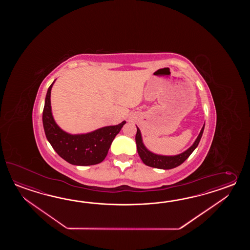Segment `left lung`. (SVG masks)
<instances>
[{
	"instance_id": "left-lung-1",
	"label": "left lung",
	"mask_w": 250,
	"mask_h": 250,
	"mask_svg": "<svg viewBox=\"0 0 250 250\" xmlns=\"http://www.w3.org/2000/svg\"><path fill=\"white\" fill-rule=\"evenodd\" d=\"M204 128H205V124L201 128L200 133L198 134L195 142L193 143L189 148L187 149L186 151L182 152L181 154H176V155H163V154H154L146 147V146L143 143L140 129L137 127L136 143H137L138 154L144 164L147 166L153 167V168L163 169V170L173 169L175 167H178L179 165H181V164H183L188 158V156L193 153V151L197 148L199 141L202 138Z\"/></svg>"
}]
</instances>
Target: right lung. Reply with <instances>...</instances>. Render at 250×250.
Masks as SVG:
<instances>
[{
  "instance_id": "add662e5",
  "label": "right lung",
  "mask_w": 250,
  "mask_h": 250,
  "mask_svg": "<svg viewBox=\"0 0 250 250\" xmlns=\"http://www.w3.org/2000/svg\"><path fill=\"white\" fill-rule=\"evenodd\" d=\"M48 88L42 111V125L49 143L55 152L70 165L87 166L100 164L106 157L114 138L125 121L115 126L100 127L85 134H69L55 123L51 106V90Z\"/></svg>"
}]
</instances>
